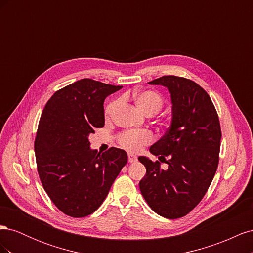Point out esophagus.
<instances>
[{
	"label": "esophagus",
	"mask_w": 253,
	"mask_h": 253,
	"mask_svg": "<svg viewBox=\"0 0 253 253\" xmlns=\"http://www.w3.org/2000/svg\"><path fill=\"white\" fill-rule=\"evenodd\" d=\"M127 158H128V163H131V164H134L137 162V157L133 154H128Z\"/></svg>",
	"instance_id": "34e87169"
}]
</instances>
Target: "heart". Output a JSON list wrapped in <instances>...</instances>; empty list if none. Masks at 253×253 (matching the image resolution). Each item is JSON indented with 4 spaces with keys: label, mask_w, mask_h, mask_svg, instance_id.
Wrapping results in <instances>:
<instances>
[{
    "label": "heart",
    "mask_w": 253,
    "mask_h": 253,
    "mask_svg": "<svg viewBox=\"0 0 253 253\" xmlns=\"http://www.w3.org/2000/svg\"><path fill=\"white\" fill-rule=\"evenodd\" d=\"M135 101L139 110L144 114H155L163 108L164 100L162 96L154 90H141L137 91L134 95ZM118 104V101L110 102L105 108V117H111L115 109ZM153 141V135L147 129L140 131H127L122 133L119 137L120 145L128 152L136 153L139 152L144 145Z\"/></svg>",
    "instance_id": "1"
}]
</instances>
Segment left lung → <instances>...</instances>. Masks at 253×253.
Returning <instances> with one entry per match:
<instances>
[{"label":"left lung","instance_id":"left-lung-1","mask_svg":"<svg viewBox=\"0 0 253 253\" xmlns=\"http://www.w3.org/2000/svg\"><path fill=\"white\" fill-rule=\"evenodd\" d=\"M149 84L163 85L171 95V125L150 148L153 155L169 160L163 170L158 160L139 156L147 169L139 188L153 211L175 219L192 211L211 185L218 165L220 125L209 95L194 81L163 76Z\"/></svg>","mask_w":253,"mask_h":253}]
</instances>
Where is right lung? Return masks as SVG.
<instances>
[{
  "label": "right lung",
  "instance_id": "1",
  "mask_svg": "<svg viewBox=\"0 0 253 253\" xmlns=\"http://www.w3.org/2000/svg\"><path fill=\"white\" fill-rule=\"evenodd\" d=\"M120 88L81 79L56 91L42 112L35 140L38 173L51 202L68 216L95 212L127 162L126 151L100 154L88 140L104 126V99Z\"/></svg>",
  "mask_w": 253,
  "mask_h": 253
}]
</instances>
